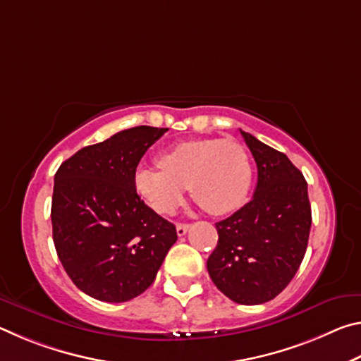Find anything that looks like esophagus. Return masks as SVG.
Listing matches in <instances>:
<instances>
[{
    "label": "esophagus",
    "mask_w": 361,
    "mask_h": 361,
    "mask_svg": "<svg viewBox=\"0 0 361 361\" xmlns=\"http://www.w3.org/2000/svg\"><path fill=\"white\" fill-rule=\"evenodd\" d=\"M188 229H189V224H183V223L176 224V234H178L180 237L185 235L186 232H188Z\"/></svg>",
    "instance_id": "34e87169"
}]
</instances>
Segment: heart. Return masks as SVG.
<instances>
[{
    "instance_id": "heart-1",
    "label": "heart",
    "mask_w": 361,
    "mask_h": 361,
    "mask_svg": "<svg viewBox=\"0 0 361 361\" xmlns=\"http://www.w3.org/2000/svg\"><path fill=\"white\" fill-rule=\"evenodd\" d=\"M161 167H140L135 189L152 209L172 215L185 197L210 215L240 209L252 186V161L235 140L200 138L173 145L159 157Z\"/></svg>"
}]
</instances>
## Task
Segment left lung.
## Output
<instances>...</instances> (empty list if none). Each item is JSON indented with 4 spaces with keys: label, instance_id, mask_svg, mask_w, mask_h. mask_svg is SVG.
<instances>
[{
    "label": "left lung",
    "instance_id": "1",
    "mask_svg": "<svg viewBox=\"0 0 361 361\" xmlns=\"http://www.w3.org/2000/svg\"><path fill=\"white\" fill-rule=\"evenodd\" d=\"M258 167L253 199L216 223L207 261L216 288L237 304L271 301L295 277L307 248L312 212L307 183L283 152L242 132Z\"/></svg>",
    "mask_w": 361,
    "mask_h": 361
}]
</instances>
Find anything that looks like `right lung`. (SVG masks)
I'll return each mask as SVG.
<instances>
[{
  "label": "right lung",
  "mask_w": 361,
  "mask_h": 361,
  "mask_svg": "<svg viewBox=\"0 0 361 361\" xmlns=\"http://www.w3.org/2000/svg\"><path fill=\"white\" fill-rule=\"evenodd\" d=\"M167 130H121L79 149L54 178L51 218L59 259L73 283L99 301L126 302L142 295L176 242L175 226L135 189L140 159Z\"/></svg>",
  "instance_id": "add662e5"
}]
</instances>
